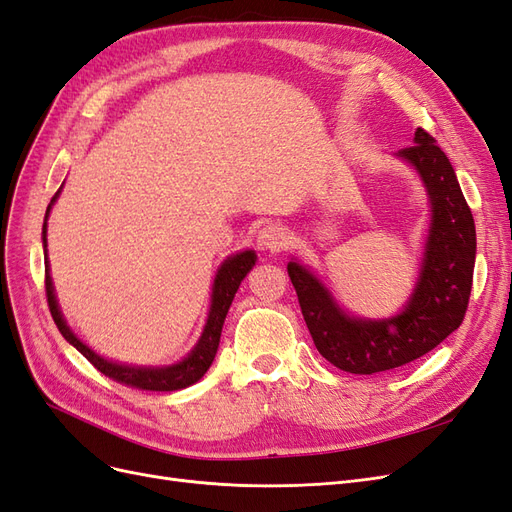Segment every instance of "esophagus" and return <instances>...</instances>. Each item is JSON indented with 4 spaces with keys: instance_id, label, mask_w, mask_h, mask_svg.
<instances>
[{
    "instance_id": "1",
    "label": "esophagus",
    "mask_w": 512,
    "mask_h": 512,
    "mask_svg": "<svg viewBox=\"0 0 512 512\" xmlns=\"http://www.w3.org/2000/svg\"><path fill=\"white\" fill-rule=\"evenodd\" d=\"M258 245L269 252H282L288 245V230L282 224H269L258 232Z\"/></svg>"
}]
</instances>
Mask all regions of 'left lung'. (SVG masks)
I'll use <instances>...</instances> for the list:
<instances>
[{
  "mask_svg": "<svg viewBox=\"0 0 512 512\" xmlns=\"http://www.w3.org/2000/svg\"><path fill=\"white\" fill-rule=\"evenodd\" d=\"M397 156L418 170L431 200L421 280L404 312L378 322L350 318L312 273L299 262H288L290 282L318 352L348 374H378L427 354L459 329L470 301L476 228L451 162L423 128L416 130L414 145L399 149Z\"/></svg>",
  "mask_w": 512,
  "mask_h": 512,
  "instance_id": "left-lung-1",
  "label": "left lung"
}]
</instances>
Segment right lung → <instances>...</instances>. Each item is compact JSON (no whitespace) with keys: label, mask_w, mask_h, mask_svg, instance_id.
I'll return each mask as SVG.
<instances>
[{"label":"right lung","mask_w":512,"mask_h":512,"mask_svg":"<svg viewBox=\"0 0 512 512\" xmlns=\"http://www.w3.org/2000/svg\"><path fill=\"white\" fill-rule=\"evenodd\" d=\"M57 194L53 196L51 205L55 203ZM51 205H49V209H46V215H49ZM42 241L46 245V222L42 226ZM254 265H256V254L254 252H241L237 256H230L224 262L222 269L218 271V277H215V282H213L211 309H209V318H207L203 335H200L196 348L188 354V359H183L181 363L170 365V367L151 369V367L117 365V363L102 359V356H98L94 350L87 348L81 342V339L68 329L66 320L61 318V312H59L57 301H55L53 282H51V275H49V262L44 265L46 303H49L51 316L57 324L59 333L64 335L68 342L76 350H79L91 365H94L98 371H102L104 376H108L119 384L132 386V389H138V391H179V389H185V386L198 382L200 378L205 376V371L211 367V363L215 359V352H218V346H220V335H222V327H224V320H226V314H228V307H230L232 299H235V292L239 290L243 277L250 273V269Z\"/></svg>","instance_id":"obj_1"}]
</instances>
